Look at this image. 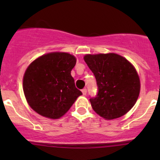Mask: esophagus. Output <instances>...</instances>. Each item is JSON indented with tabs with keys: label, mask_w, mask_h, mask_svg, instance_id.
<instances>
[{
	"label": "esophagus",
	"mask_w": 160,
	"mask_h": 160,
	"mask_svg": "<svg viewBox=\"0 0 160 160\" xmlns=\"http://www.w3.org/2000/svg\"><path fill=\"white\" fill-rule=\"evenodd\" d=\"M82 92L83 95H86V94H87V90L86 88L82 89Z\"/></svg>",
	"instance_id": "34e87169"
}]
</instances>
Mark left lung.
<instances>
[{"label":"left lung","instance_id":"1","mask_svg":"<svg viewBox=\"0 0 160 160\" xmlns=\"http://www.w3.org/2000/svg\"><path fill=\"white\" fill-rule=\"evenodd\" d=\"M84 60L97 82V94L90 98L93 110L108 120L128 113L136 102L140 90L135 67L116 53L87 54Z\"/></svg>","mask_w":160,"mask_h":160}]
</instances>
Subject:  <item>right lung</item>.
I'll return each instance as SVG.
<instances>
[{
	"mask_svg": "<svg viewBox=\"0 0 160 160\" xmlns=\"http://www.w3.org/2000/svg\"><path fill=\"white\" fill-rule=\"evenodd\" d=\"M76 58L67 53H50L27 68L23 90L29 105L44 117L59 118L72 107L81 90L76 88L71 70Z\"/></svg>",
	"mask_w": 160,
	"mask_h": 160,
	"instance_id": "1",
	"label": "right lung"
}]
</instances>
